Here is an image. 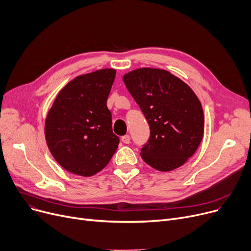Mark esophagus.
Wrapping results in <instances>:
<instances>
[{
    "label": "esophagus",
    "instance_id": "1",
    "mask_svg": "<svg viewBox=\"0 0 251 251\" xmlns=\"http://www.w3.org/2000/svg\"><path fill=\"white\" fill-rule=\"evenodd\" d=\"M122 141L125 143V144H129L130 138H129V136H128V135H126V136L122 137Z\"/></svg>",
    "mask_w": 251,
    "mask_h": 251
}]
</instances>
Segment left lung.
<instances>
[{"mask_svg": "<svg viewBox=\"0 0 251 251\" xmlns=\"http://www.w3.org/2000/svg\"><path fill=\"white\" fill-rule=\"evenodd\" d=\"M123 79L150 126L141 157L160 172L180 168L203 138L204 115L198 97L186 82L164 69L138 68Z\"/></svg>", "mask_w": 251, "mask_h": 251, "instance_id": "obj_1", "label": "left lung"}]
</instances>
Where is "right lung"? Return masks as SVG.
I'll return each instance as SVG.
<instances>
[{"label":"right lung","instance_id":"add662e5","mask_svg":"<svg viewBox=\"0 0 251 251\" xmlns=\"http://www.w3.org/2000/svg\"><path fill=\"white\" fill-rule=\"evenodd\" d=\"M115 74L113 68H104L75 77L59 92L48 112V148L71 174L96 175L118 147L119 138L112 132L111 112L107 108Z\"/></svg>","mask_w":251,"mask_h":251}]
</instances>
